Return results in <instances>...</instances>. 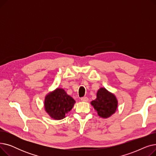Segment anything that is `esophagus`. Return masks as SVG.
Here are the masks:
<instances>
[{
  "label": "esophagus",
  "mask_w": 156,
  "mask_h": 156,
  "mask_svg": "<svg viewBox=\"0 0 156 156\" xmlns=\"http://www.w3.org/2000/svg\"><path fill=\"white\" fill-rule=\"evenodd\" d=\"M81 101L82 102H87L88 101V98L87 97H83L81 98Z\"/></svg>",
  "instance_id": "esophagus-1"
}]
</instances>
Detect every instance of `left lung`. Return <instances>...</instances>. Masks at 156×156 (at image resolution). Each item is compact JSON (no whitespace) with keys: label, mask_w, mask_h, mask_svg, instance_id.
I'll return each mask as SVG.
<instances>
[{"label":"left lung","mask_w":156,"mask_h":156,"mask_svg":"<svg viewBox=\"0 0 156 156\" xmlns=\"http://www.w3.org/2000/svg\"><path fill=\"white\" fill-rule=\"evenodd\" d=\"M91 104L97 111L98 115L107 118L115 112L118 101L116 97L109 92L105 88H100L97 94V99L92 101Z\"/></svg>","instance_id":"left-lung-1"}]
</instances>
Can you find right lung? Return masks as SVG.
I'll return each mask as SVG.
<instances>
[{
  "label": "right lung",
  "mask_w": 156,
  "mask_h": 156,
  "mask_svg": "<svg viewBox=\"0 0 156 156\" xmlns=\"http://www.w3.org/2000/svg\"><path fill=\"white\" fill-rule=\"evenodd\" d=\"M75 103V100L63 89L57 88L45 97V109L52 118L59 120L66 117Z\"/></svg>",
  "instance_id": "right-lung-1"
}]
</instances>
